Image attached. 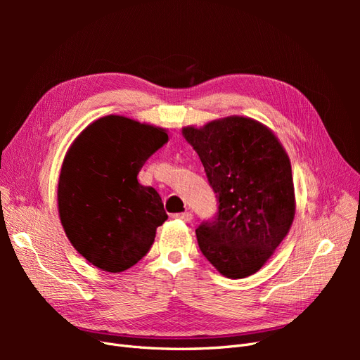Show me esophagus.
<instances>
[{
  "mask_svg": "<svg viewBox=\"0 0 360 360\" xmlns=\"http://www.w3.org/2000/svg\"><path fill=\"white\" fill-rule=\"evenodd\" d=\"M174 217H176V219H181V221H186V222H189V221H192V213H191V212L176 213V214H174Z\"/></svg>",
  "mask_w": 360,
  "mask_h": 360,
  "instance_id": "34e87169",
  "label": "esophagus"
}]
</instances>
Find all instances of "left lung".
Wrapping results in <instances>:
<instances>
[{
  "mask_svg": "<svg viewBox=\"0 0 360 360\" xmlns=\"http://www.w3.org/2000/svg\"><path fill=\"white\" fill-rule=\"evenodd\" d=\"M217 212L197 228L202 255L226 278L254 275L284 240L294 219L291 163L278 138L255 120L226 117L184 127Z\"/></svg>",
  "mask_w": 360,
  "mask_h": 360,
  "instance_id": "obj_1",
  "label": "left lung"
}]
</instances>
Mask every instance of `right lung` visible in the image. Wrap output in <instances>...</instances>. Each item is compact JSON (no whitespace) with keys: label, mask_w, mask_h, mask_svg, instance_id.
I'll return each instance as SVG.
<instances>
[{"label":"right lung","mask_w":360,"mask_h":360,"mask_svg":"<svg viewBox=\"0 0 360 360\" xmlns=\"http://www.w3.org/2000/svg\"><path fill=\"white\" fill-rule=\"evenodd\" d=\"M167 141L160 127L108 115L69 148L58 181L60 219L73 248L93 266L124 271L153 245L168 216L158 191L136 177Z\"/></svg>","instance_id":"obj_1"}]
</instances>
